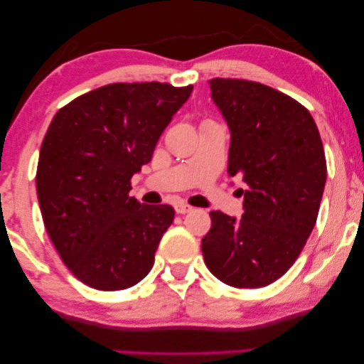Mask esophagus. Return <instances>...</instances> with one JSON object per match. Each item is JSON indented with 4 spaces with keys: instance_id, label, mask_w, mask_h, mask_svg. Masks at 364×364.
I'll return each instance as SVG.
<instances>
[{
    "instance_id": "obj_1",
    "label": "esophagus",
    "mask_w": 364,
    "mask_h": 364,
    "mask_svg": "<svg viewBox=\"0 0 364 364\" xmlns=\"http://www.w3.org/2000/svg\"><path fill=\"white\" fill-rule=\"evenodd\" d=\"M192 210H193V208L190 206V205H186V203H177L176 205L177 214H187V213H190Z\"/></svg>"
}]
</instances>
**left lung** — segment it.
I'll list each match as a JSON object with an SVG mask.
<instances>
[{"mask_svg": "<svg viewBox=\"0 0 364 364\" xmlns=\"http://www.w3.org/2000/svg\"><path fill=\"white\" fill-rule=\"evenodd\" d=\"M230 130L229 176L245 190L242 219L211 211L201 240L205 263L237 289L269 285L299 258L316 224L326 156L316 122L299 101L263 83L210 80Z\"/></svg>", "mask_w": 364, "mask_h": 364, "instance_id": "1", "label": "left lung"}]
</instances>
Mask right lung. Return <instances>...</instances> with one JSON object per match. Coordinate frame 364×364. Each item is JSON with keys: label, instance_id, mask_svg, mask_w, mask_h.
<instances>
[{"label": "right lung", "instance_id": "add662e5", "mask_svg": "<svg viewBox=\"0 0 364 364\" xmlns=\"http://www.w3.org/2000/svg\"><path fill=\"white\" fill-rule=\"evenodd\" d=\"M193 87L111 83L56 112L40 148L37 195L53 245L97 290H124L154 263L174 221L169 205H141L130 178L150 163L161 134Z\"/></svg>", "mask_w": 364, "mask_h": 364}]
</instances>
